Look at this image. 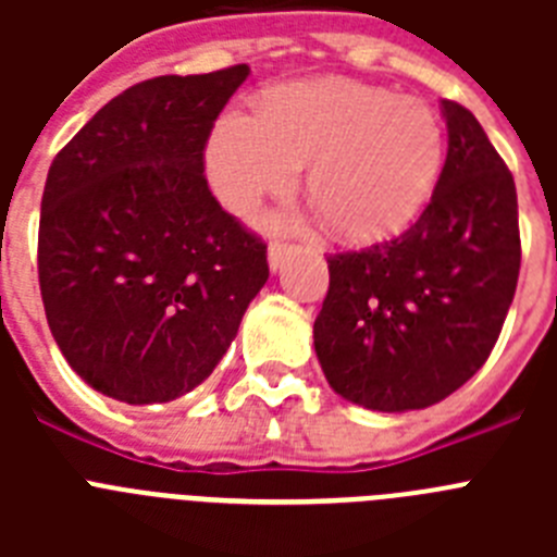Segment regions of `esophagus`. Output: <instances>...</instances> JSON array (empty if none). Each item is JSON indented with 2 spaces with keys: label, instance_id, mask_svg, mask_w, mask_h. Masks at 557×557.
I'll return each instance as SVG.
<instances>
[{
  "label": "esophagus",
  "instance_id": "obj_1",
  "mask_svg": "<svg viewBox=\"0 0 557 557\" xmlns=\"http://www.w3.org/2000/svg\"><path fill=\"white\" fill-rule=\"evenodd\" d=\"M295 250V245H287V243H270L268 248V262H270V270H278L284 264V259H287L289 253Z\"/></svg>",
  "mask_w": 557,
  "mask_h": 557
}]
</instances>
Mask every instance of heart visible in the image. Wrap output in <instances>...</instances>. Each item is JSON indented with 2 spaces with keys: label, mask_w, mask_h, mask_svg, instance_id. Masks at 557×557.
Returning a JSON list of instances; mask_svg holds the SVG:
<instances>
[{
  "label": "heart",
  "mask_w": 557,
  "mask_h": 557,
  "mask_svg": "<svg viewBox=\"0 0 557 557\" xmlns=\"http://www.w3.org/2000/svg\"><path fill=\"white\" fill-rule=\"evenodd\" d=\"M206 164L231 211L287 195L309 164V200L329 228L368 243L426 203L444 166V125L424 100L323 77L275 88L259 113H225Z\"/></svg>",
  "instance_id": "heart-1"
}]
</instances>
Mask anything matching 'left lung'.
I'll return each mask as SVG.
<instances>
[{
	"label": "left lung",
	"instance_id": "1",
	"mask_svg": "<svg viewBox=\"0 0 557 557\" xmlns=\"http://www.w3.org/2000/svg\"><path fill=\"white\" fill-rule=\"evenodd\" d=\"M449 150L421 218L387 243L329 256L314 351L334 393L424 410L488 359L521 268L516 184L469 108L444 100Z\"/></svg>",
	"mask_w": 557,
	"mask_h": 557
}]
</instances>
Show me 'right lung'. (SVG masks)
<instances>
[{"label":"right lung","mask_w":557,"mask_h":557,"mask_svg":"<svg viewBox=\"0 0 557 557\" xmlns=\"http://www.w3.org/2000/svg\"><path fill=\"white\" fill-rule=\"evenodd\" d=\"M245 63L136 83L49 166L38 284L72 371L125 405L211 376L268 282V245L211 195L203 150Z\"/></svg>","instance_id":"add662e5"}]
</instances>
